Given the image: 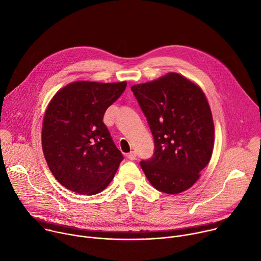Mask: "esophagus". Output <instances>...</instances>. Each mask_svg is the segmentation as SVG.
Returning <instances> with one entry per match:
<instances>
[{"mask_svg":"<svg viewBox=\"0 0 261 261\" xmlns=\"http://www.w3.org/2000/svg\"><path fill=\"white\" fill-rule=\"evenodd\" d=\"M128 158H129L130 160H135V159H136V153H135V152H130V153L128 154Z\"/></svg>","mask_w":261,"mask_h":261,"instance_id":"34e87169","label":"esophagus"}]
</instances>
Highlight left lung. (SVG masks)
<instances>
[{
  "label": "left lung",
  "instance_id": "obj_1",
  "mask_svg": "<svg viewBox=\"0 0 261 261\" xmlns=\"http://www.w3.org/2000/svg\"><path fill=\"white\" fill-rule=\"evenodd\" d=\"M131 90L155 141L154 157L140 162L146 178L167 194L188 190L214 150V121L203 91L175 72Z\"/></svg>",
  "mask_w": 261,
  "mask_h": 261
}]
</instances>
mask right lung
I'll list each match as a JSON object with an SVG mask.
<instances>
[{"label":"right lung","instance_id":"add662e5","mask_svg":"<svg viewBox=\"0 0 261 261\" xmlns=\"http://www.w3.org/2000/svg\"><path fill=\"white\" fill-rule=\"evenodd\" d=\"M126 87L127 82L79 81L59 90L48 103L42 150L54 176L68 190L94 195L113 180L124 157L103 116Z\"/></svg>","mask_w":261,"mask_h":261}]
</instances>
